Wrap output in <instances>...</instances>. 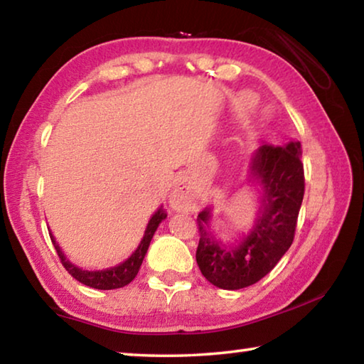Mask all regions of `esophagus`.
<instances>
[{"instance_id": "1", "label": "esophagus", "mask_w": 364, "mask_h": 364, "mask_svg": "<svg viewBox=\"0 0 364 364\" xmlns=\"http://www.w3.org/2000/svg\"><path fill=\"white\" fill-rule=\"evenodd\" d=\"M193 194H191V191L180 184V186L173 189V193L170 196V205L173 210L176 212H183V210H188L193 205Z\"/></svg>"}]
</instances>
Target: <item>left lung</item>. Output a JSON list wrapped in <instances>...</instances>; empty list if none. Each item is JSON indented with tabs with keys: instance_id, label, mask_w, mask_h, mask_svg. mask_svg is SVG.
<instances>
[{
	"instance_id": "1",
	"label": "left lung",
	"mask_w": 364,
	"mask_h": 364,
	"mask_svg": "<svg viewBox=\"0 0 364 364\" xmlns=\"http://www.w3.org/2000/svg\"><path fill=\"white\" fill-rule=\"evenodd\" d=\"M299 141L284 146L262 144L250 160V181L262 186V208L254 230L237 245H223L208 231L210 208L197 217L196 260L213 286L237 291L264 278L292 245L305 193Z\"/></svg>"
}]
</instances>
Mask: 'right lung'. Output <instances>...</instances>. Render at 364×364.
<instances>
[{"label": "right lung", "mask_w": 364, "mask_h": 364, "mask_svg": "<svg viewBox=\"0 0 364 364\" xmlns=\"http://www.w3.org/2000/svg\"><path fill=\"white\" fill-rule=\"evenodd\" d=\"M165 218H167V213H165L164 207H160L159 210L152 215L149 223H147L143 241H141V244L138 245V249L133 252L132 257L127 258L123 263L117 264V267L101 269V271H86V269L75 267V264L67 260L65 255L63 254V250H60L56 241H54L51 232H49V237H51L54 247H56V250H58L60 263H63V267L69 271V274H72L73 278L82 282V284H85V286H90L93 289H101V291H110V289H119V287L130 284V282L136 278L141 263H143V260H144L146 252H147V249H149V244H151L154 232L157 231V226L160 225V221Z\"/></svg>", "instance_id": "right-lung-1"}]
</instances>
